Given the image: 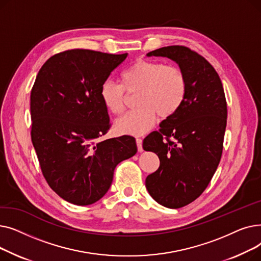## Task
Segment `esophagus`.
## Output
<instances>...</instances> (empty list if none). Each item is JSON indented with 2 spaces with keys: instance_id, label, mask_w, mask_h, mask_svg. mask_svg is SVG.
I'll list each match as a JSON object with an SVG mask.
<instances>
[{
  "instance_id": "esophagus-1",
  "label": "esophagus",
  "mask_w": 261,
  "mask_h": 261,
  "mask_svg": "<svg viewBox=\"0 0 261 261\" xmlns=\"http://www.w3.org/2000/svg\"><path fill=\"white\" fill-rule=\"evenodd\" d=\"M136 146H138L139 152L143 151V140L142 139H136Z\"/></svg>"
}]
</instances>
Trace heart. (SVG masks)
Instances as JSON below:
<instances>
[{
	"mask_svg": "<svg viewBox=\"0 0 261 261\" xmlns=\"http://www.w3.org/2000/svg\"><path fill=\"white\" fill-rule=\"evenodd\" d=\"M121 85L106 80L100 97L110 112L118 115L126 106V92H139L134 110L118 118L115 129L120 134L139 136L154 125L156 115L168 118L182 107L188 90L187 78L180 66L160 61L140 59L120 76Z\"/></svg>",
	"mask_w": 261,
	"mask_h": 261,
	"instance_id": "b5f03b06",
	"label": "heart"
}]
</instances>
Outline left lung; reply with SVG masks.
<instances>
[{"instance_id": "left-lung-1", "label": "left lung", "mask_w": 261, "mask_h": 261, "mask_svg": "<svg viewBox=\"0 0 261 261\" xmlns=\"http://www.w3.org/2000/svg\"><path fill=\"white\" fill-rule=\"evenodd\" d=\"M147 56L167 57L184 71L188 90L175 114L147 135L143 148L160 159L146 187L159 204L180 208L199 198L220 162L227 107L220 77L197 51L183 45L161 47Z\"/></svg>"}]
</instances>
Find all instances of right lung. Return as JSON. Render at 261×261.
Wrapping results in <instances>:
<instances>
[{
	"label": "right lung",
	"instance_id": "add662e5",
	"mask_svg": "<svg viewBox=\"0 0 261 261\" xmlns=\"http://www.w3.org/2000/svg\"><path fill=\"white\" fill-rule=\"evenodd\" d=\"M127 56L68 49L51 56L36 77L32 142L47 184L72 204L101 199L117 164L138 151L133 136L99 141L111 127L100 87Z\"/></svg>",
	"mask_w": 261,
	"mask_h": 261
}]
</instances>
